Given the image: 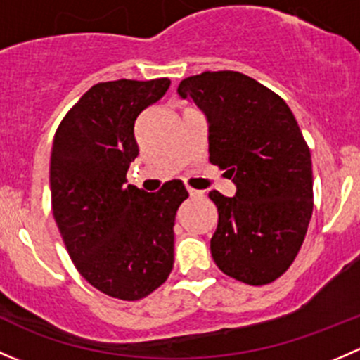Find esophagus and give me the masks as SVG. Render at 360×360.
Masks as SVG:
<instances>
[{
  "label": "esophagus",
  "mask_w": 360,
  "mask_h": 360,
  "mask_svg": "<svg viewBox=\"0 0 360 360\" xmlns=\"http://www.w3.org/2000/svg\"><path fill=\"white\" fill-rule=\"evenodd\" d=\"M188 193H190V197H202V193H203V191L193 190V188H188Z\"/></svg>",
  "instance_id": "1"
}]
</instances>
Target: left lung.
I'll return each instance as SVG.
<instances>
[{"instance_id": "left-lung-1", "label": "left lung", "mask_w": 360, "mask_h": 360, "mask_svg": "<svg viewBox=\"0 0 360 360\" xmlns=\"http://www.w3.org/2000/svg\"><path fill=\"white\" fill-rule=\"evenodd\" d=\"M181 99L209 120V160L237 184L233 198L212 190L217 228L210 252L228 277L249 285L277 281L296 259L311 210V155L291 108L238 71L184 78Z\"/></svg>"}]
</instances>
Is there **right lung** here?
Segmentation results:
<instances>
[{
    "label": "right lung",
    "instance_id": "right-lung-1",
    "mask_svg": "<svg viewBox=\"0 0 360 360\" xmlns=\"http://www.w3.org/2000/svg\"><path fill=\"white\" fill-rule=\"evenodd\" d=\"M169 85V78L97 83L53 137L52 212L69 257L90 285L123 301L146 297L174 268V221L188 198L183 181H167L157 193L125 184L139 155L137 116Z\"/></svg>",
    "mask_w": 360,
    "mask_h": 360
}]
</instances>
